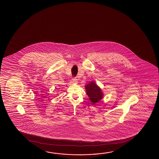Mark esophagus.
<instances>
[{
	"label": "esophagus",
	"instance_id": "obj_1",
	"mask_svg": "<svg viewBox=\"0 0 159 159\" xmlns=\"http://www.w3.org/2000/svg\"><path fill=\"white\" fill-rule=\"evenodd\" d=\"M72 81V83H73V84H77L78 83V80L76 79H73Z\"/></svg>",
	"mask_w": 159,
	"mask_h": 159
}]
</instances>
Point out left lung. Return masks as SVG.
<instances>
[{
	"instance_id": "obj_1",
	"label": "left lung",
	"mask_w": 159,
	"mask_h": 159,
	"mask_svg": "<svg viewBox=\"0 0 159 159\" xmlns=\"http://www.w3.org/2000/svg\"><path fill=\"white\" fill-rule=\"evenodd\" d=\"M85 88L86 94L93 105L96 104L104 97L102 90L94 81H91L86 85Z\"/></svg>"
}]
</instances>
